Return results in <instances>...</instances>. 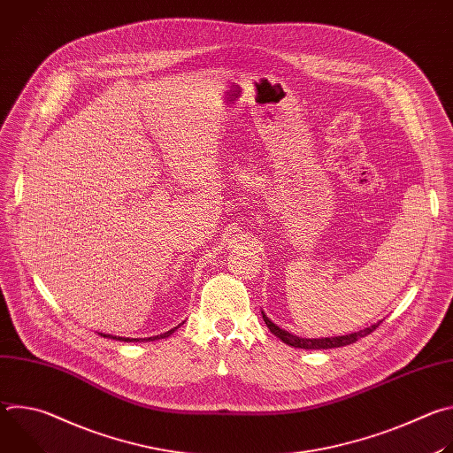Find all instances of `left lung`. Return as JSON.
I'll return each instance as SVG.
<instances>
[{
  "instance_id": "obj_1",
  "label": "left lung",
  "mask_w": 453,
  "mask_h": 453,
  "mask_svg": "<svg viewBox=\"0 0 453 453\" xmlns=\"http://www.w3.org/2000/svg\"><path fill=\"white\" fill-rule=\"evenodd\" d=\"M262 315H264V320H265L267 328L271 330V334H274V335H276L278 339H281L285 344L294 346V348H303V349H332V348L348 346V344H353V342H357L358 339H362V337H365V335L372 334V332L378 328V325H380V322H376V325H372V326H369V328H365V330H360V332H357V334H349V335H341V337H326V339H301V337L292 335V334H288V332L281 330L280 326H276L274 322H273V320H271L264 311H262Z\"/></svg>"
}]
</instances>
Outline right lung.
I'll return each instance as SVG.
<instances>
[{
    "instance_id": "obj_1",
    "label": "right lung",
    "mask_w": 453,
    "mask_h": 453,
    "mask_svg": "<svg viewBox=\"0 0 453 453\" xmlns=\"http://www.w3.org/2000/svg\"><path fill=\"white\" fill-rule=\"evenodd\" d=\"M179 326H180V325H179ZM179 326H175V328L168 330L166 334H161V335H157V337H150V339H145V341H156V339H165V337H170V335H172V334H173V332H175ZM104 337H107V339H116V337H112V335H104ZM116 341H123V342H133V341H136V342H138L140 339H128V337L125 339V337H118Z\"/></svg>"
}]
</instances>
